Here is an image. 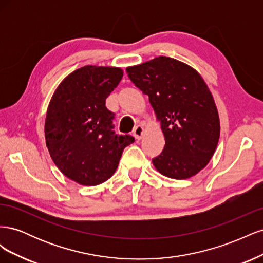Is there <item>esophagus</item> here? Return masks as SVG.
Wrapping results in <instances>:
<instances>
[{"mask_svg":"<svg viewBox=\"0 0 263 263\" xmlns=\"http://www.w3.org/2000/svg\"><path fill=\"white\" fill-rule=\"evenodd\" d=\"M133 133H134V136H135V138L138 139V140H139V139H141V138H142V136H144V134H145V128H144V126L137 125V126L135 127V128H134Z\"/></svg>","mask_w":263,"mask_h":263,"instance_id":"34e87169","label":"esophagus"}]
</instances>
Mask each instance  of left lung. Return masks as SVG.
I'll list each match as a JSON object with an SVG mask.
<instances>
[{
	"label": "left lung",
	"mask_w": 263,
	"mask_h": 263,
	"mask_svg": "<svg viewBox=\"0 0 263 263\" xmlns=\"http://www.w3.org/2000/svg\"><path fill=\"white\" fill-rule=\"evenodd\" d=\"M133 83L149 97L165 145L153 159L157 171L182 180L209 164L216 150L220 123L213 95L201 74L170 57L126 68Z\"/></svg>",
	"instance_id": "8db88e82"
}]
</instances>
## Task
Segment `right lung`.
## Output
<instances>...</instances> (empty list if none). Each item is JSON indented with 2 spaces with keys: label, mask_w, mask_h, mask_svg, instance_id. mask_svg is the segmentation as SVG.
<instances>
[{
  "label": "right lung",
  "mask_w": 263,
  "mask_h": 263,
  "mask_svg": "<svg viewBox=\"0 0 263 263\" xmlns=\"http://www.w3.org/2000/svg\"><path fill=\"white\" fill-rule=\"evenodd\" d=\"M118 67L84 66L67 76L47 108L45 138L50 157L67 178L85 186L113 176L129 135L113 132V114L105 100L121 82Z\"/></svg>",
  "instance_id": "1"
}]
</instances>
